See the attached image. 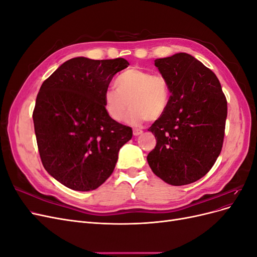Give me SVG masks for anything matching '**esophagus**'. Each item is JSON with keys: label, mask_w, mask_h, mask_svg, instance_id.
I'll use <instances>...</instances> for the list:
<instances>
[{"label": "esophagus", "mask_w": 257, "mask_h": 257, "mask_svg": "<svg viewBox=\"0 0 257 257\" xmlns=\"http://www.w3.org/2000/svg\"><path fill=\"white\" fill-rule=\"evenodd\" d=\"M133 134H134V136L141 135V134H143V130L138 128V127H134V128H133Z\"/></svg>", "instance_id": "esophagus-1"}]
</instances>
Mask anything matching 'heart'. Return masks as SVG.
<instances>
[{"instance_id": "b5f03b06", "label": "heart", "mask_w": 257, "mask_h": 257, "mask_svg": "<svg viewBox=\"0 0 257 257\" xmlns=\"http://www.w3.org/2000/svg\"><path fill=\"white\" fill-rule=\"evenodd\" d=\"M113 84L115 90L108 89L103 95L104 109L111 120L120 122L128 104L132 107L125 121L132 125L159 119L165 112L169 103V88L162 76L131 67L116 76Z\"/></svg>"}]
</instances>
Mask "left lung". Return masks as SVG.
Listing matches in <instances>:
<instances>
[{
  "mask_svg": "<svg viewBox=\"0 0 257 257\" xmlns=\"http://www.w3.org/2000/svg\"><path fill=\"white\" fill-rule=\"evenodd\" d=\"M154 64L172 95L165 112L148 130L157 139L148 164L168 184H190L203 178L221 153L227 100L215 74L188 53L157 59Z\"/></svg>",
  "mask_w": 257,
  "mask_h": 257,
  "instance_id": "left-lung-1",
  "label": "left lung"
}]
</instances>
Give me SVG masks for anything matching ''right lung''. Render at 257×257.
I'll return each instance as SVG.
<instances>
[{"mask_svg":"<svg viewBox=\"0 0 257 257\" xmlns=\"http://www.w3.org/2000/svg\"><path fill=\"white\" fill-rule=\"evenodd\" d=\"M128 65L122 58H74L42 84L33 110L38 152L48 174L69 189L91 191L103 184L120 148L133 136L103 105L112 77Z\"/></svg>","mask_w":257,"mask_h":257,"instance_id":"right-lung-1","label":"right lung"}]
</instances>
